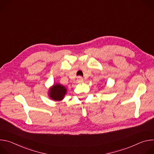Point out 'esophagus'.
<instances>
[{"instance_id": "esophagus-1", "label": "esophagus", "mask_w": 154, "mask_h": 154, "mask_svg": "<svg viewBox=\"0 0 154 154\" xmlns=\"http://www.w3.org/2000/svg\"><path fill=\"white\" fill-rule=\"evenodd\" d=\"M77 81L78 83H82V82H83V79L82 77H80V76H79V77H77Z\"/></svg>"}]
</instances>
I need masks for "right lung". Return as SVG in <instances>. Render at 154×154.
<instances>
[{"instance_id":"obj_1","label":"right lung","mask_w":154,"mask_h":154,"mask_svg":"<svg viewBox=\"0 0 154 154\" xmlns=\"http://www.w3.org/2000/svg\"><path fill=\"white\" fill-rule=\"evenodd\" d=\"M67 90L66 88L58 83H57L52 86L49 90V97L54 100L59 101L61 100L65 94H66Z\"/></svg>"}]
</instances>
